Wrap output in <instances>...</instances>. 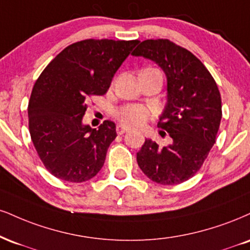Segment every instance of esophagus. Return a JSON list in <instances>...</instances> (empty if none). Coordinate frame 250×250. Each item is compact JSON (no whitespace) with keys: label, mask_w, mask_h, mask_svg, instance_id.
I'll return each instance as SVG.
<instances>
[{"label":"esophagus","mask_w":250,"mask_h":250,"mask_svg":"<svg viewBox=\"0 0 250 250\" xmlns=\"http://www.w3.org/2000/svg\"><path fill=\"white\" fill-rule=\"evenodd\" d=\"M129 130L128 128H125V127H123V125H119L116 127V133L119 134V135H123V134H125L127 133V131Z\"/></svg>","instance_id":"1"}]
</instances>
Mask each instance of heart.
<instances>
[{
    "label": "heart",
    "instance_id": "heart-1",
    "mask_svg": "<svg viewBox=\"0 0 250 250\" xmlns=\"http://www.w3.org/2000/svg\"><path fill=\"white\" fill-rule=\"evenodd\" d=\"M148 109L141 104H129V106L120 108L116 112V117L120 120V122L130 127L143 125L148 120Z\"/></svg>",
    "mask_w": 250,
    "mask_h": 250
}]
</instances>
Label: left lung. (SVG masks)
Listing matches in <instances>:
<instances>
[{
	"label": "left lung",
	"mask_w": 250,
	"mask_h": 250,
	"mask_svg": "<svg viewBox=\"0 0 250 250\" xmlns=\"http://www.w3.org/2000/svg\"><path fill=\"white\" fill-rule=\"evenodd\" d=\"M152 60L167 77V104L158 127L171 143L146 140L137 163L148 178L176 185L193 177L215 143L221 121V96L214 79L190 51L169 39H146L133 52Z\"/></svg>",
	"instance_id": "obj_1"
}]
</instances>
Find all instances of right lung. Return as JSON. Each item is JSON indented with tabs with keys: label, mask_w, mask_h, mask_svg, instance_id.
I'll list each match as a JSON object with an SVG mask.
<instances>
[{
	"label": "right lung",
	"mask_w": 250,
	"mask_h": 250,
	"mask_svg": "<svg viewBox=\"0 0 250 250\" xmlns=\"http://www.w3.org/2000/svg\"><path fill=\"white\" fill-rule=\"evenodd\" d=\"M138 41L86 39L64 49L36 81L29 101V130L44 167L57 178L83 183L104 167L115 123L83 125L92 95H104Z\"/></svg>",
	"instance_id": "right-lung-1"
}]
</instances>
